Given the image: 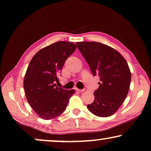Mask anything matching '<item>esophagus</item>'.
Masks as SVG:
<instances>
[{
	"mask_svg": "<svg viewBox=\"0 0 151 151\" xmlns=\"http://www.w3.org/2000/svg\"><path fill=\"white\" fill-rule=\"evenodd\" d=\"M75 90H76V92H84V90H80V89H78V88H75Z\"/></svg>",
	"mask_w": 151,
	"mask_h": 151,
	"instance_id": "1",
	"label": "esophagus"
}]
</instances>
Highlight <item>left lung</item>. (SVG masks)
Segmentation results:
<instances>
[{
	"label": "left lung",
	"instance_id": "8db88e82",
	"mask_svg": "<svg viewBox=\"0 0 151 151\" xmlns=\"http://www.w3.org/2000/svg\"><path fill=\"white\" fill-rule=\"evenodd\" d=\"M78 50L101 81L94 101L88 109L100 117H109L118 109L128 94L131 75L124 57L113 48L96 42H76Z\"/></svg>",
	"mask_w": 151,
	"mask_h": 151
}]
</instances>
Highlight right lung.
Returning a JSON list of instances; mask_svg holds the SVG:
<instances>
[{
	"label": "right lung",
	"mask_w": 151,
	"mask_h": 151,
	"mask_svg": "<svg viewBox=\"0 0 151 151\" xmlns=\"http://www.w3.org/2000/svg\"><path fill=\"white\" fill-rule=\"evenodd\" d=\"M73 42H57L39 50L27 68L24 89L27 101L36 114L44 120L57 117L64 111L75 90L58 88L57 75L65 61L75 52Z\"/></svg>",
	"instance_id": "add662e5"
}]
</instances>
